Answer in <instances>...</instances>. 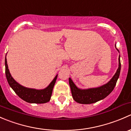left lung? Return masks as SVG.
I'll return each instance as SVG.
<instances>
[{"label":"left lung","mask_w":131,"mask_h":131,"mask_svg":"<svg viewBox=\"0 0 131 131\" xmlns=\"http://www.w3.org/2000/svg\"><path fill=\"white\" fill-rule=\"evenodd\" d=\"M117 49V48H116ZM118 51V50L117 49ZM121 56L118 58V68L115 74L110 80L105 85L96 88L81 89L75 85L72 79L69 78V84L72 91V97L76 102L80 104H92L103 100L108 96L114 89L119 77L121 69Z\"/></svg>","instance_id":"1"}]
</instances>
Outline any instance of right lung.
I'll return each instance as SVG.
<instances>
[{
    "label": "right lung",
    "mask_w": 131,
    "mask_h": 131,
    "mask_svg": "<svg viewBox=\"0 0 131 131\" xmlns=\"http://www.w3.org/2000/svg\"><path fill=\"white\" fill-rule=\"evenodd\" d=\"M5 67H6V75L8 84L21 99L30 103H46L50 101L52 89L57 79L58 75L55 77L53 80L50 83L47 88L43 89L38 90V89H31V88H27L22 86L13 79L8 69L6 56L5 58Z\"/></svg>",
    "instance_id": "obj_1"
}]
</instances>
